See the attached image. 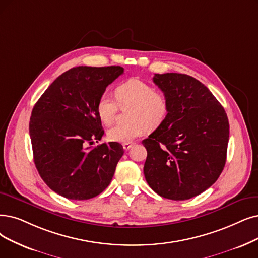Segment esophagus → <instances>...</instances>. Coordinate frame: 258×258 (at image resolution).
Returning a JSON list of instances; mask_svg holds the SVG:
<instances>
[{
    "instance_id": "1",
    "label": "esophagus",
    "mask_w": 258,
    "mask_h": 258,
    "mask_svg": "<svg viewBox=\"0 0 258 258\" xmlns=\"http://www.w3.org/2000/svg\"><path fill=\"white\" fill-rule=\"evenodd\" d=\"M132 146H133V143H123L122 144V147L125 150H129Z\"/></svg>"
}]
</instances>
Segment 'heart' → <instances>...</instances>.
Listing matches in <instances>:
<instances>
[{"label": "heart", "instance_id": "obj_1", "mask_svg": "<svg viewBox=\"0 0 258 258\" xmlns=\"http://www.w3.org/2000/svg\"><path fill=\"white\" fill-rule=\"evenodd\" d=\"M115 97L121 107L131 106L126 123H117L108 130V139L117 143H130L147 132L148 128H157L167 118L169 113L168 98L156 92L151 85L141 79L131 78L115 89ZM97 114L104 125H111L117 112V104L108 94H102L97 101Z\"/></svg>", "mask_w": 258, "mask_h": 258}]
</instances>
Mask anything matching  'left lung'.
I'll return each mask as SVG.
<instances>
[{
	"instance_id": "obj_1",
	"label": "left lung",
	"mask_w": 258,
	"mask_h": 258,
	"mask_svg": "<svg viewBox=\"0 0 258 258\" xmlns=\"http://www.w3.org/2000/svg\"><path fill=\"white\" fill-rule=\"evenodd\" d=\"M169 101L167 118L142 143L147 150L144 174L161 197L187 200L217 181L223 170L229 119L211 91L186 74L153 76Z\"/></svg>"
}]
</instances>
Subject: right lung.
Instances as JSON below:
<instances>
[{"label": "right lung", "instance_id": "obj_1", "mask_svg": "<svg viewBox=\"0 0 258 258\" xmlns=\"http://www.w3.org/2000/svg\"><path fill=\"white\" fill-rule=\"evenodd\" d=\"M123 73L121 67H76L54 80L32 111L34 161L47 186L71 200L96 197L110 184L123 154L119 143H102L97 101Z\"/></svg>", "mask_w": 258, "mask_h": 258}]
</instances>
